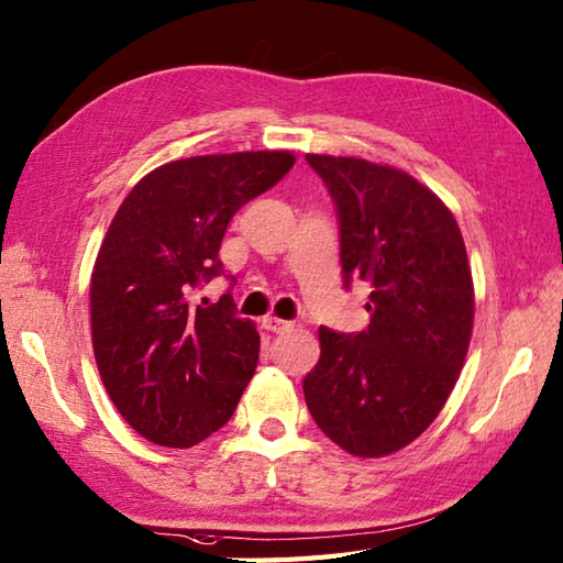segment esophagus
Returning <instances> with one entry per match:
<instances>
[{"label": "esophagus", "mask_w": 563, "mask_h": 563, "mask_svg": "<svg viewBox=\"0 0 563 563\" xmlns=\"http://www.w3.org/2000/svg\"><path fill=\"white\" fill-rule=\"evenodd\" d=\"M262 328L269 330V332H286V330L294 328V322L282 320L277 316H267V318H262Z\"/></svg>", "instance_id": "obj_1"}]
</instances>
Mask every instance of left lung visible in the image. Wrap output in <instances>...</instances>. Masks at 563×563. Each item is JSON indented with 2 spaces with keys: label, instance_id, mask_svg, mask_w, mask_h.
Returning a JSON list of instances; mask_svg holds the SVG:
<instances>
[{
  "label": "left lung",
  "instance_id": "obj_1",
  "mask_svg": "<svg viewBox=\"0 0 563 563\" xmlns=\"http://www.w3.org/2000/svg\"><path fill=\"white\" fill-rule=\"evenodd\" d=\"M336 207L344 286L371 284V322L320 328L303 380L316 423L346 453L383 457L429 429L465 364L474 286L453 211L405 170L306 154Z\"/></svg>",
  "mask_w": 563,
  "mask_h": 563
}]
</instances>
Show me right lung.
<instances>
[{
	"mask_svg": "<svg viewBox=\"0 0 563 563\" xmlns=\"http://www.w3.org/2000/svg\"><path fill=\"white\" fill-rule=\"evenodd\" d=\"M289 152L170 161L132 187L91 274L98 373L146 441L190 448L227 423L257 366L260 334L231 294L195 303L223 274L219 247L235 211L291 170Z\"/></svg>",
	"mask_w": 563,
	"mask_h": 563,
	"instance_id": "1",
	"label": "right lung"
}]
</instances>
